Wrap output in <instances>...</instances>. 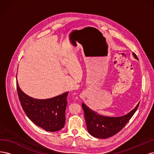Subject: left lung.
Listing matches in <instances>:
<instances>
[{
	"mask_svg": "<svg viewBox=\"0 0 154 154\" xmlns=\"http://www.w3.org/2000/svg\"><path fill=\"white\" fill-rule=\"evenodd\" d=\"M134 58L138 60L136 54L133 53ZM139 103L129 113L120 117H107L95 112L91 109L82 103L84 111L87 128L88 133L93 137L100 139H105L118 133L122 130L129 120L136 112Z\"/></svg>",
	"mask_w": 154,
	"mask_h": 154,
	"instance_id": "obj_1",
	"label": "left lung"
}]
</instances>
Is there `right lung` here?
Returning a JSON list of instances; mask_svg holds the SVG:
<instances>
[{
    "label": "right lung",
    "mask_w": 154,
    "mask_h": 154,
    "mask_svg": "<svg viewBox=\"0 0 154 154\" xmlns=\"http://www.w3.org/2000/svg\"><path fill=\"white\" fill-rule=\"evenodd\" d=\"M17 89L22 109L31 122L48 132H57L64 127L69 92L50 99H35L22 91L17 79Z\"/></svg>",
    "instance_id": "1"
}]
</instances>
